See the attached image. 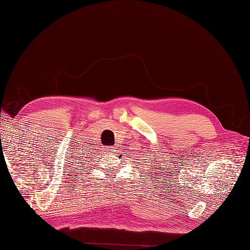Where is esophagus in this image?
<instances>
[{
    "label": "esophagus",
    "mask_w": 250,
    "mask_h": 250,
    "mask_svg": "<svg viewBox=\"0 0 250 250\" xmlns=\"http://www.w3.org/2000/svg\"><path fill=\"white\" fill-rule=\"evenodd\" d=\"M106 150H108V151L113 152V151H115V147H113V146H109V147H107V148H106Z\"/></svg>",
    "instance_id": "1"
}]
</instances>
